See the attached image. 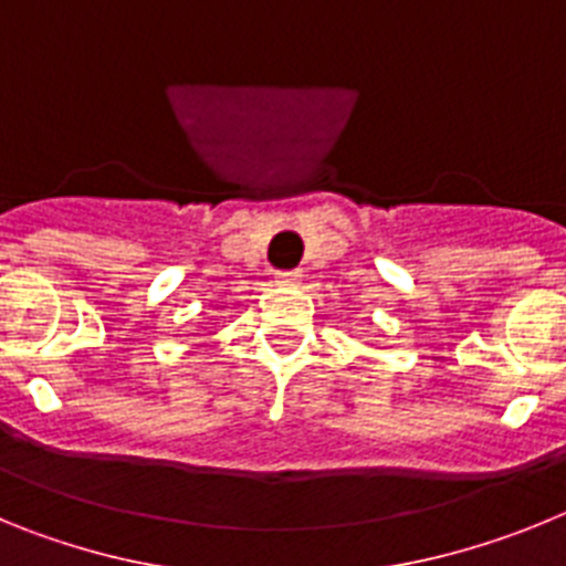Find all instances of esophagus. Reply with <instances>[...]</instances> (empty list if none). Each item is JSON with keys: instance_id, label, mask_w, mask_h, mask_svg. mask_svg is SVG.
<instances>
[{"instance_id": "34e87169", "label": "esophagus", "mask_w": 566, "mask_h": 566, "mask_svg": "<svg viewBox=\"0 0 566 566\" xmlns=\"http://www.w3.org/2000/svg\"><path fill=\"white\" fill-rule=\"evenodd\" d=\"M274 280H277L280 286H297L300 280H303V272H297V269H292V272H277Z\"/></svg>"}]
</instances>
